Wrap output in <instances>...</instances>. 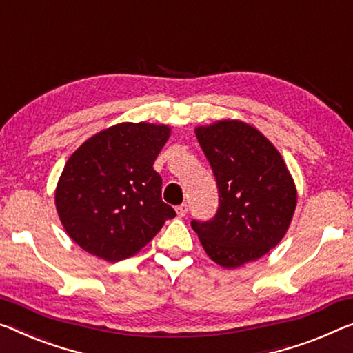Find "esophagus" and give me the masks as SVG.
<instances>
[{
    "label": "esophagus",
    "mask_w": 353,
    "mask_h": 353,
    "mask_svg": "<svg viewBox=\"0 0 353 353\" xmlns=\"http://www.w3.org/2000/svg\"><path fill=\"white\" fill-rule=\"evenodd\" d=\"M187 210H188L187 204H181V206H177V208H176L177 217H183V215H187Z\"/></svg>",
    "instance_id": "obj_1"
}]
</instances>
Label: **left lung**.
<instances>
[{"instance_id":"8db88e82","label":"left lung","mask_w":353,"mask_h":353,"mask_svg":"<svg viewBox=\"0 0 353 353\" xmlns=\"http://www.w3.org/2000/svg\"><path fill=\"white\" fill-rule=\"evenodd\" d=\"M212 166L220 206L209 222H192L212 261L233 270L281 243L290 227L298 193L282 155L265 134L238 119L194 128Z\"/></svg>"}]
</instances>
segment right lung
<instances>
[{"label":"right lung","instance_id":"add662e5","mask_svg":"<svg viewBox=\"0 0 353 353\" xmlns=\"http://www.w3.org/2000/svg\"><path fill=\"white\" fill-rule=\"evenodd\" d=\"M170 134V125L117 123L93 134L68 159L55 208L79 247L110 263L130 259L176 217L161 201V177L154 170Z\"/></svg>","mask_w":353,"mask_h":353}]
</instances>
